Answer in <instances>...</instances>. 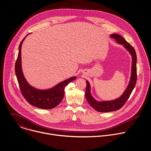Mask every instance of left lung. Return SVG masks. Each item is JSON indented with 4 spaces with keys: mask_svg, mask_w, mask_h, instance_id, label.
Listing matches in <instances>:
<instances>
[{
    "mask_svg": "<svg viewBox=\"0 0 151 151\" xmlns=\"http://www.w3.org/2000/svg\"><path fill=\"white\" fill-rule=\"evenodd\" d=\"M111 37L114 38L118 44H121L124 47L130 52L132 57V72L131 78L127 87L124 93L119 98L111 100V101H99L94 99L91 94L90 90V84L88 81L87 82V88L85 90V97L90 106L96 111L100 112H109L115 111H117L124 105L128 99L130 97L132 93L137 81V55L134 48L128 43L125 39L121 35L118 34H112Z\"/></svg>",
    "mask_w": 151,
    "mask_h": 151,
    "instance_id": "left-lung-1",
    "label": "left lung"
}]
</instances>
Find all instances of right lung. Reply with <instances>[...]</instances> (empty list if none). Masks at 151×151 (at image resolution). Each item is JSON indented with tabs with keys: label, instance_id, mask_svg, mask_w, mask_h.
Segmentation results:
<instances>
[{
	"label": "right lung",
	"instance_id": "right-lung-1",
	"mask_svg": "<svg viewBox=\"0 0 151 151\" xmlns=\"http://www.w3.org/2000/svg\"><path fill=\"white\" fill-rule=\"evenodd\" d=\"M26 37L21 42L19 45L18 57L15 66V75L21 92L31 105L43 109H53L62 101L64 94V88L69 83L76 79V76L63 81L48 90H39L33 87L24 78L21 68V50Z\"/></svg>",
	"mask_w": 151,
	"mask_h": 151
}]
</instances>
